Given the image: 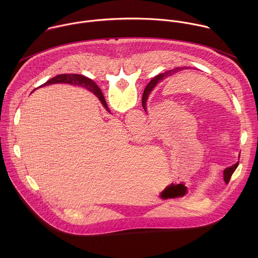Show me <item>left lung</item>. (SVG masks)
Here are the masks:
<instances>
[{
  "label": "left lung",
  "mask_w": 258,
  "mask_h": 258,
  "mask_svg": "<svg viewBox=\"0 0 258 258\" xmlns=\"http://www.w3.org/2000/svg\"><path fill=\"white\" fill-rule=\"evenodd\" d=\"M180 69H182V68H178V67H177V68H174L173 70L166 71V72H164V73H161V75H159L158 77H156L154 80L151 81V86H150V88H149L148 90H147V91L144 92L143 98H142V105H143V108L145 109V111H146V102H147V99H148V96H149V93H150L151 89L154 88V86H156L159 82H161L162 80H164V78H167L168 76H171L172 73H175V72L179 71ZM238 165H239V162H237L236 164H234V165H232L231 167H228V168H226V169L224 170V178H225V181H226V182H229V181H230V178H231L232 174L234 173V171L236 170V168L238 167Z\"/></svg>",
  "instance_id": "1"
}]
</instances>
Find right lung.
<instances>
[{
	"label": "right lung",
	"instance_id": "right-lung-1",
	"mask_svg": "<svg viewBox=\"0 0 258 258\" xmlns=\"http://www.w3.org/2000/svg\"><path fill=\"white\" fill-rule=\"evenodd\" d=\"M54 84H68V85H72V86H79V87L86 88L87 90L94 93L99 98L102 105L107 110H109L108 107H107L105 98H104L100 88L95 84V82H93L92 80H90L87 77H84L82 75H73V73H72V75H71V73H70V75H59V76H56L53 79L49 80L48 82H46L44 85H42L40 87H46V86H50V85H54ZM150 86H151V83L148 86H147L146 91L150 88ZM36 89H38V88H36Z\"/></svg>",
	"mask_w": 258,
	"mask_h": 258
}]
</instances>
